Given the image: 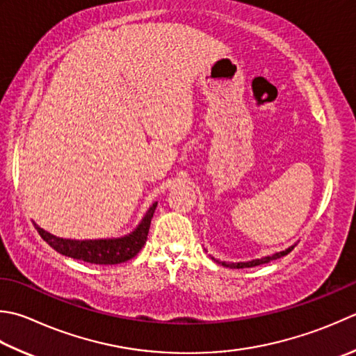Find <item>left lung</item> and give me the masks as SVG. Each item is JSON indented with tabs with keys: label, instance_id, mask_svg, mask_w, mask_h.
Returning <instances> with one entry per match:
<instances>
[{
	"label": "left lung",
	"instance_id": "8db88e82",
	"mask_svg": "<svg viewBox=\"0 0 356 356\" xmlns=\"http://www.w3.org/2000/svg\"><path fill=\"white\" fill-rule=\"evenodd\" d=\"M293 248H295V245H293V247H290V248H287V250H284V252L275 253V254L267 256V257H261V259H254V261H250V262H238V264L232 262V264H229V262H220V261H216L214 257H213V259H214L216 262L222 264V266H224V267H229V268H247V267H256V266H261V264H267V262H270V261L280 259V257H282V256H285V254H289Z\"/></svg>",
	"mask_w": 356,
	"mask_h": 356
}]
</instances>
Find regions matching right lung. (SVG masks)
Returning a JSON list of instances; mask_svg holds the SVG:
<instances>
[{
	"label": "right lung",
	"instance_id": "right-lung-1",
	"mask_svg": "<svg viewBox=\"0 0 356 356\" xmlns=\"http://www.w3.org/2000/svg\"><path fill=\"white\" fill-rule=\"evenodd\" d=\"M157 202L149 207L148 213L145 214L138 227L128 236L117 239H95V241H72L61 239L51 233L44 232L37 224L38 234L51 245L55 252L65 254L74 259L85 261L89 264H100V266H114L134 257L148 239V232L151 225L152 214L156 211Z\"/></svg>",
	"mask_w": 356,
	"mask_h": 356
}]
</instances>
